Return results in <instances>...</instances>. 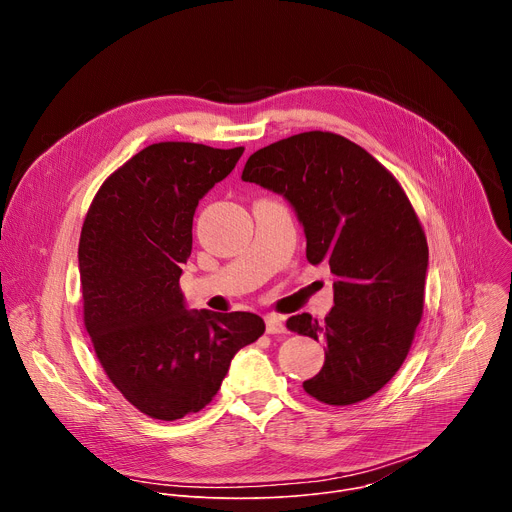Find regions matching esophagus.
I'll return each mask as SVG.
<instances>
[{
    "label": "esophagus",
    "mask_w": 512,
    "mask_h": 512,
    "mask_svg": "<svg viewBox=\"0 0 512 512\" xmlns=\"http://www.w3.org/2000/svg\"><path fill=\"white\" fill-rule=\"evenodd\" d=\"M265 328L267 334H283L285 332V318L279 314H267L265 316Z\"/></svg>",
    "instance_id": "esophagus-1"
}]
</instances>
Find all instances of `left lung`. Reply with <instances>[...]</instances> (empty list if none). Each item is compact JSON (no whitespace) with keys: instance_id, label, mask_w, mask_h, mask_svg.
Masks as SVG:
<instances>
[{"instance_id":"1","label":"left lung","mask_w":512,"mask_h":512,"mask_svg":"<svg viewBox=\"0 0 512 512\" xmlns=\"http://www.w3.org/2000/svg\"><path fill=\"white\" fill-rule=\"evenodd\" d=\"M283 194L306 233V257L336 275L334 308L287 330L322 340V371L304 391L326 405H354L381 391L401 369L423 316L427 239L397 178L354 141L304 131L255 152L243 170Z\"/></svg>"}]
</instances>
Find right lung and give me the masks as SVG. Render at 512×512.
<instances>
[{"label":"right lung","instance_id":"obj_1","mask_svg":"<svg viewBox=\"0 0 512 512\" xmlns=\"http://www.w3.org/2000/svg\"><path fill=\"white\" fill-rule=\"evenodd\" d=\"M245 148L160 141L95 194L79 241L83 320L113 387L162 421L204 409L231 358L265 332L251 312H188L180 289L198 200Z\"/></svg>","mask_w":512,"mask_h":512}]
</instances>
